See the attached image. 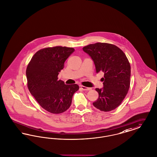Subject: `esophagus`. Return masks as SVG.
Segmentation results:
<instances>
[{"mask_svg":"<svg viewBox=\"0 0 157 157\" xmlns=\"http://www.w3.org/2000/svg\"><path fill=\"white\" fill-rule=\"evenodd\" d=\"M80 87H81V88H82V90H84V91H89V90H91V88L85 87V86H81Z\"/></svg>","mask_w":157,"mask_h":157,"instance_id":"1","label":"esophagus"}]
</instances>
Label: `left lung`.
<instances>
[{"mask_svg":"<svg viewBox=\"0 0 157 157\" xmlns=\"http://www.w3.org/2000/svg\"><path fill=\"white\" fill-rule=\"evenodd\" d=\"M93 60L96 72L104 73L103 89H96L98 97L93 105L102 111L118 107L128 93L130 86L131 66L123 51L114 44L107 43L90 44L82 48Z\"/></svg>","mask_w":157,"mask_h":157,"instance_id":"left-lung-1","label":"left lung"}]
</instances>
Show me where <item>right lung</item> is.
<instances>
[{
    "label": "right lung",
    "instance_id": "add662e5",
    "mask_svg": "<svg viewBox=\"0 0 157 157\" xmlns=\"http://www.w3.org/2000/svg\"><path fill=\"white\" fill-rule=\"evenodd\" d=\"M75 48L62 46L44 48L37 51L27 65V87L43 109L60 114L69 109L73 96L79 86L67 85L58 80L64 63Z\"/></svg>",
    "mask_w": 157,
    "mask_h": 157
}]
</instances>
